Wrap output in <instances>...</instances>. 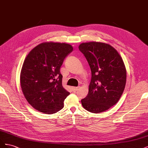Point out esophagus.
<instances>
[{
	"label": "esophagus",
	"mask_w": 148,
	"mask_h": 148,
	"mask_svg": "<svg viewBox=\"0 0 148 148\" xmlns=\"http://www.w3.org/2000/svg\"><path fill=\"white\" fill-rule=\"evenodd\" d=\"M79 87H72V90L73 91H77L78 90Z\"/></svg>",
	"instance_id": "esophagus-1"
}]
</instances>
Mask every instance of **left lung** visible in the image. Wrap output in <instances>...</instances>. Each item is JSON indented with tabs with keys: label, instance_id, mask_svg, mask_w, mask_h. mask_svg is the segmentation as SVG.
I'll use <instances>...</instances> for the list:
<instances>
[{
	"label": "left lung",
	"instance_id": "1",
	"mask_svg": "<svg viewBox=\"0 0 148 148\" xmlns=\"http://www.w3.org/2000/svg\"><path fill=\"white\" fill-rule=\"evenodd\" d=\"M78 48L91 71L88 94L82 100V106L91 112H102L117 104L123 94L127 79L123 61L118 52L106 43L84 42Z\"/></svg>",
	"mask_w": 148,
	"mask_h": 148
}]
</instances>
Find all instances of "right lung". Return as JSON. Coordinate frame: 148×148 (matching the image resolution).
<instances>
[{"label": "right lung", "instance_id": "1", "mask_svg": "<svg viewBox=\"0 0 148 148\" xmlns=\"http://www.w3.org/2000/svg\"><path fill=\"white\" fill-rule=\"evenodd\" d=\"M73 51L69 44L43 42L26 56L20 73V83L26 99L44 114L56 113L64 107L70 92L62 86L60 69Z\"/></svg>", "mask_w": 148, "mask_h": 148}]
</instances>
